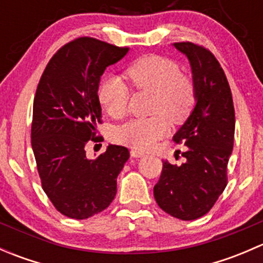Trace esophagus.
I'll return each mask as SVG.
<instances>
[{"instance_id": "obj_1", "label": "esophagus", "mask_w": 263, "mask_h": 263, "mask_svg": "<svg viewBox=\"0 0 263 263\" xmlns=\"http://www.w3.org/2000/svg\"><path fill=\"white\" fill-rule=\"evenodd\" d=\"M131 156L132 158H142V156H145V154L139 150H131Z\"/></svg>"}]
</instances>
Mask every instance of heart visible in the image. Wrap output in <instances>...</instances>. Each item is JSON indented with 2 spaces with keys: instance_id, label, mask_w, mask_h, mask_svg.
Masks as SVG:
<instances>
[{
  "instance_id": "heart-1",
  "label": "heart",
  "mask_w": 263,
  "mask_h": 263,
  "mask_svg": "<svg viewBox=\"0 0 263 263\" xmlns=\"http://www.w3.org/2000/svg\"><path fill=\"white\" fill-rule=\"evenodd\" d=\"M126 76L136 89L155 95L153 112L161 113L150 118H134L117 129L119 142L145 150L168 135L169 124L165 116L176 123L190 116L195 105V86L181 73L174 61L161 55H145L135 61L127 68ZM98 98L105 112L118 118L127 112L129 89L121 78L110 76L100 85Z\"/></svg>"
}]
</instances>
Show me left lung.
Masks as SVG:
<instances>
[{
	"label": "left lung",
	"mask_w": 263,
	"mask_h": 263,
	"mask_svg": "<svg viewBox=\"0 0 263 263\" xmlns=\"http://www.w3.org/2000/svg\"><path fill=\"white\" fill-rule=\"evenodd\" d=\"M192 70L196 105L173 136L188 148L182 165L163 161L154 187L161 210L181 220H195L211 210L228 183V161L234 145L235 115L232 91L219 61L202 46L181 42Z\"/></svg>",
	"instance_id": "1"
}]
</instances>
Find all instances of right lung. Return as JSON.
Here are the masks:
<instances>
[{"mask_svg":"<svg viewBox=\"0 0 263 263\" xmlns=\"http://www.w3.org/2000/svg\"><path fill=\"white\" fill-rule=\"evenodd\" d=\"M127 52L81 36L54 53L36 87L31 123L36 168L50 202L71 219H87L110 205L117 177L129 158L128 148L118 145H109L97 159L85 153L90 140L99 139L100 78Z\"/></svg>","mask_w":263,"mask_h":263,"instance_id":"obj_1","label":"right lung"}]
</instances>
